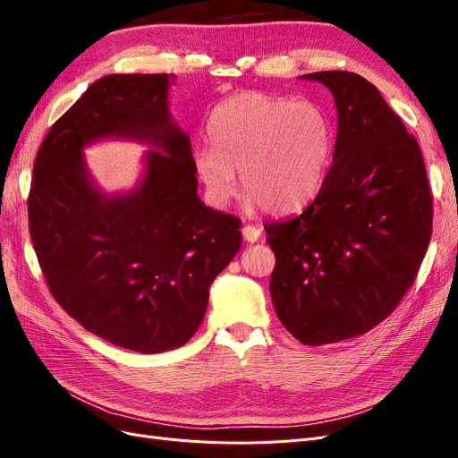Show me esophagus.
Masks as SVG:
<instances>
[{
	"mask_svg": "<svg viewBox=\"0 0 458 458\" xmlns=\"http://www.w3.org/2000/svg\"><path fill=\"white\" fill-rule=\"evenodd\" d=\"M242 234H244V241L248 242H256L259 237H261V229L258 225H244L242 227Z\"/></svg>",
	"mask_w": 458,
	"mask_h": 458,
	"instance_id": "obj_1",
	"label": "esophagus"
}]
</instances>
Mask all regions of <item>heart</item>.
Wrapping results in <instances>:
<instances>
[{"label": "heart", "mask_w": 458, "mask_h": 458, "mask_svg": "<svg viewBox=\"0 0 458 458\" xmlns=\"http://www.w3.org/2000/svg\"><path fill=\"white\" fill-rule=\"evenodd\" d=\"M208 145L197 147V175L214 204L237 192L261 210L296 214L321 192L335 160L336 131L327 110L311 99L242 91L214 106Z\"/></svg>", "instance_id": "heart-1"}]
</instances>
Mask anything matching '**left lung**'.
<instances>
[{
    "instance_id": "8db88e82",
    "label": "left lung",
    "mask_w": 458,
    "mask_h": 458,
    "mask_svg": "<svg viewBox=\"0 0 458 458\" xmlns=\"http://www.w3.org/2000/svg\"><path fill=\"white\" fill-rule=\"evenodd\" d=\"M303 78L335 95V162L306 210L266 225L269 288L290 335L323 345L365 335L399 306L432 237L434 199L417 140L369 80Z\"/></svg>"
}]
</instances>
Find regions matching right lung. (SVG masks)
Here are the masks:
<instances>
[{
  "label": "right lung",
  "mask_w": 458,
  "mask_h": 458,
  "mask_svg": "<svg viewBox=\"0 0 458 458\" xmlns=\"http://www.w3.org/2000/svg\"><path fill=\"white\" fill-rule=\"evenodd\" d=\"M168 88V74L97 80L41 141L29 195L30 237L53 298L95 336L140 353L191 340L208 288L242 242L241 219L197 195L191 140L172 122ZM113 134L157 147L142 187L123 198L101 196L81 157Z\"/></svg>",
  "instance_id": "obj_1"
}]
</instances>
